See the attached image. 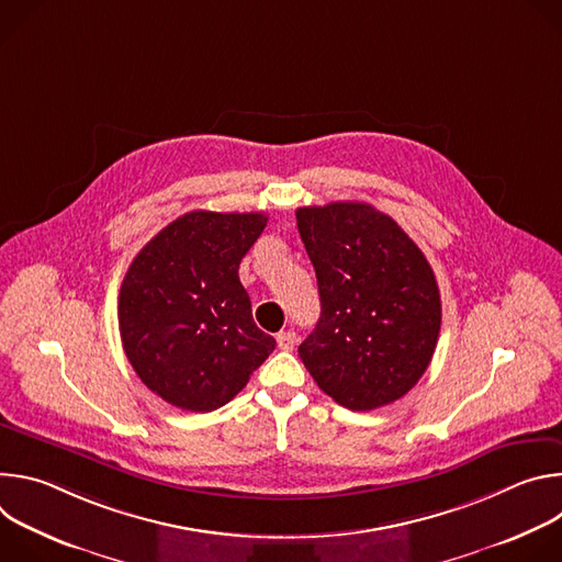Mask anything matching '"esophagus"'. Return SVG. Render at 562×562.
Instances as JSON below:
<instances>
[{
  "mask_svg": "<svg viewBox=\"0 0 562 562\" xmlns=\"http://www.w3.org/2000/svg\"><path fill=\"white\" fill-rule=\"evenodd\" d=\"M276 340H278V347L282 349V351H291L293 347H295V331H280L278 336H276Z\"/></svg>",
  "mask_w": 562,
  "mask_h": 562,
  "instance_id": "1",
  "label": "esophagus"
}]
</instances>
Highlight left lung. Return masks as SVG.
Returning a JSON list of instances; mask_svg holds the SVG:
<instances>
[{
    "label": "left lung",
    "instance_id": "8db88e82",
    "mask_svg": "<svg viewBox=\"0 0 562 562\" xmlns=\"http://www.w3.org/2000/svg\"><path fill=\"white\" fill-rule=\"evenodd\" d=\"M315 269L319 319L297 353L351 412L403 397L427 371L440 334L436 276L397 222L364 202L295 211Z\"/></svg>",
    "mask_w": 562,
    "mask_h": 562
}]
</instances>
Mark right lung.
<instances>
[{"mask_svg":"<svg viewBox=\"0 0 562 562\" xmlns=\"http://www.w3.org/2000/svg\"><path fill=\"white\" fill-rule=\"evenodd\" d=\"M265 226V213L191 211L131 262L117 304L124 353L169 405L220 409L276 349L237 276Z\"/></svg>","mask_w":562,"mask_h":562,"instance_id":"add662e5","label":"right lung"}]
</instances>
